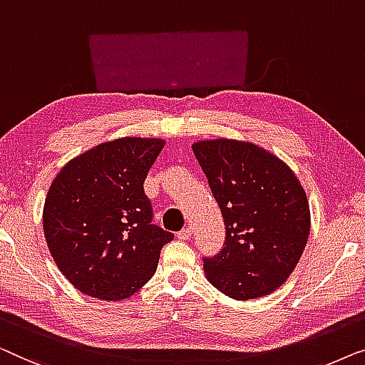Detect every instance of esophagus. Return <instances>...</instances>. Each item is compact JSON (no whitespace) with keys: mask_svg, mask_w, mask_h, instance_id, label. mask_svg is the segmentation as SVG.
<instances>
[{"mask_svg":"<svg viewBox=\"0 0 365 365\" xmlns=\"http://www.w3.org/2000/svg\"><path fill=\"white\" fill-rule=\"evenodd\" d=\"M177 236H178V240H182V241H187V240H190V236H192V227L183 228L182 232H178V233H177Z\"/></svg>","mask_w":365,"mask_h":365,"instance_id":"esophagus-1","label":"esophagus"}]
</instances>
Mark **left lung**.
<instances>
[{
  "instance_id": "1",
  "label": "left lung",
  "mask_w": 365,
  "mask_h": 365,
  "mask_svg": "<svg viewBox=\"0 0 365 365\" xmlns=\"http://www.w3.org/2000/svg\"><path fill=\"white\" fill-rule=\"evenodd\" d=\"M192 148L227 228L225 248L203 258L207 279L236 301L271 294L289 278L309 236V202L299 178L251 142L215 138Z\"/></svg>"
}]
</instances>
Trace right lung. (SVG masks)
<instances>
[{
  "instance_id": "add662e5",
  "label": "right lung",
  "mask_w": 365,
  "mask_h": 365,
  "mask_svg": "<svg viewBox=\"0 0 365 365\" xmlns=\"http://www.w3.org/2000/svg\"><path fill=\"white\" fill-rule=\"evenodd\" d=\"M162 138L122 137L61 168L46 195L44 238L71 284L102 301H122L152 278L173 235L152 225L143 192Z\"/></svg>"
}]
</instances>
